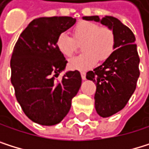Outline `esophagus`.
<instances>
[{
  "label": "esophagus",
  "instance_id": "esophagus-1",
  "mask_svg": "<svg viewBox=\"0 0 149 149\" xmlns=\"http://www.w3.org/2000/svg\"><path fill=\"white\" fill-rule=\"evenodd\" d=\"M81 79H83V80H85L86 79V74H85L84 72H81Z\"/></svg>",
  "mask_w": 149,
  "mask_h": 149
}]
</instances>
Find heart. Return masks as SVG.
<instances>
[{
	"mask_svg": "<svg viewBox=\"0 0 149 149\" xmlns=\"http://www.w3.org/2000/svg\"><path fill=\"white\" fill-rule=\"evenodd\" d=\"M74 38L68 33H60L56 41V47L60 53L70 58L76 50V43L83 42L81 49L84 51L80 56L68 61L71 69L86 71L97 64L98 58L105 60L113 52L115 48V33L107 26H100L97 23L80 21L73 28Z\"/></svg>",
	"mask_w": 149,
	"mask_h": 149,
	"instance_id": "1",
	"label": "heart"
}]
</instances>
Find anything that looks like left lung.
<instances>
[{"instance_id": "8db88e82", "label": "left lung", "mask_w": 149, "mask_h": 149, "mask_svg": "<svg viewBox=\"0 0 149 149\" xmlns=\"http://www.w3.org/2000/svg\"><path fill=\"white\" fill-rule=\"evenodd\" d=\"M88 21L100 22L115 33V48L98 68L89 71L86 78L96 84L95 108L101 117H109L122 110L133 94L139 76V58L132 30L110 16L83 17Z\"/></svg>"}]
</instances>
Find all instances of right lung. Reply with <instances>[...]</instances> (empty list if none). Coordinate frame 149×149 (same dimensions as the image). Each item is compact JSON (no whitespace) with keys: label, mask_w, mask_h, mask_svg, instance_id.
Listing matches in <instances>:
<instances>
[{"label":"right lung","mask_w":149,"mask_h":149,"mask_svg":"<svg viewBox=\"0 0 149 149\" xmlns=\"http://www.w3.org/2000/svg\"><path fill=\"white\" fill-rule=\"evenodd\" d=\"M76 22L71 17H39L30 22L15 44L10 59L11 84L26 116L41 125H55L69 112L81 77L68 71V61L56 47L58 36Z\"/></svg>","instance_id":"right-lung-1"}]
</instances>
